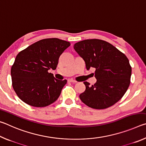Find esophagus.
Listing matches in <instances>:
<instances>
[{
    "mask_svg": "<svg viewBox=\"0 0 146 146\" xmlns=\"http://www.w3.org/2000/svg\"><path fill=\"white\" fill-rule=\"evenodd\" d=\"M68 82H73V83H76V81H75V80H73V79H69L68 80Z\"/></svg>",
    "mask_w": 146,
    "mask_h": 146,
    "instance_id": "esophagus-1",
    "label": "esophagus"
}]
</instances>
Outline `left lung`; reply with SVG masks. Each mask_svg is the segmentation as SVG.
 <instances>
[{"instance_id": "left-lung-1", "label": "left lung", "mask_w": 146, "mask_h": 146, "mask_svg": "<svg viewBox=\"0 0 146 146\" xmlns=\"http://www.w3.org/2000/svg\"><path fill=\"white\" fill-rule=\"evenodd\" d=\"M83 58L88 70L95 68L97 82L79 95L89 107L102 110L114 105L126 92L130 84L131 67L127 56L112 44L99 39H88L73 46Z\"/></svg>"}]
</instances>
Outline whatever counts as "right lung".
Listing matches in <instances>:
<instances>
[{
    "label": "right lung",
    "instance_id": "1",
    "mask_svg": "<svg viewBox=\"0 0 146 146\" xmlns=\"http://www.w3.org/2000/svg\"><path fill=\"white\" fill-rule=\"evenodd\" d=\"M70 46L56 38L31 44L17 55L11 70L12 84L21 99L33 107H46L58 99L67 80L56 79L55 70L61 54Z\"/></svg>",
    "mask_w": 146,
    "mask_h": 146
}]
</instances>
